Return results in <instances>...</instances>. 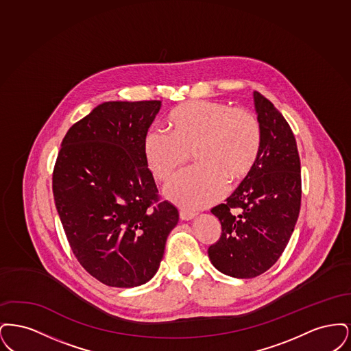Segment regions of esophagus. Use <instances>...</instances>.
<instances>
[{
    "instance_id": "1",
    "label": "esophagus",
    "mask_w": 351,
    "mask_h": 351,
    "mask_svg": "<svg viewBox=\"0 0 351 351\" xmlns=\"http://www.w3.org/2000/svg\"><path fill=\"white\" fill-rule=\"evenodd\" d=\"M195 217H196V215L192 213V212H188V210H182L180 212V219H183V221H191V219H193Z\"/></svg>"
}]
</instances>
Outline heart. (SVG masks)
Masks as SVG:
<instances>
[{"instance_id": "1", "label": "heart", "mask_w": 351, "mask_h": 351, "mask_svg": "<svg viewBox=\"0 0 351 351\" xmlns=\"http://www.w3.org/2000/svg\"><path fill=\"white\" fill-rule=\"evenodd\" d=\"M171 134L152 128L143 138L151 175L169 182L193 154L197 168L176 179L167 196L188 209L208 206L226 183L242 182L255 166L262 146V126L255 113L221 101H191L168 117Z\"/></svg>"}]
</instances>
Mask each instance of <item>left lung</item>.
Wrapping results in <instances>:
<instances>
[{
  "label": "left lung",
  "instance_id": "obj_1",
  "mask_svg": "<svg viewBox=\"0 0 351 351\" xmlns=\"http://www.w3.org/2000/svg\"><path fill=\"white\" fill-rule=\"evenodd\" d=\"M262 146L247 178L210 212L222 233L208 249L225 275L250 279L272 267L283 254L300 213V158L295 135L271 101L254 92Z\"/></svg>",
  "mask_w": 351,
  "mask_h": 351
}]
</instances>
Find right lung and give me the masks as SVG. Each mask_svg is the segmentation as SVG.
<instances>
[{"mask_svg":"<svg viewBox=\"0 0 351 351\" xmlns=\"http://www.w3.org/2000/svg\"><path fill=\"white\" fill-rule=\"evenodd\" d=\"M162 101H109L68 130L52 173L53 200L75 256L117 288L156 274L178 209L159 201L143 138Z\"/></svg>","mask_w":351,"mask_h":351,"instance_id":"obj_1","label":"right lung"}]
</instances>
